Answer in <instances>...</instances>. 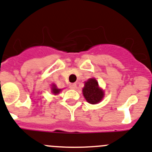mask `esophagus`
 I'll return each instance as SVG.
<instances>
[{
    "label": "esophagus",
    "instance_id": "esophagus-1",
    "mask_svg": "<svg viewBox=\"0 0 152 152\" xmlns=\"http://www.w3.org/2000/svg\"><path fill=\"white\" fill-rule=\"evenodd\" d=\"M69 87H70V89H72V90H75V89H76V87H77V84H76V83H71L70 85H69Z\"/></svg>",
    "mask_w": 152,
    "mask_h": 152
}]
</instances>
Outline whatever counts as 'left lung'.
<instances>
[{
	"label": "left lung",
	"instance_id": "8db88e82",
	"mask_svg": "<svg viewBox=\"0 0 152 152\" xmlns=\"http://www.w3.org/2000/svg\"><path fill=\"white\" fill-rule=\"evenodd\" d=\"M83 96L90 104H96L103 98L104 93L99 87L98 82L95 78H90L85 82L83 89Z\"/></svg>",
	"mask_w": 152,
	"mask_h": 152
}]
</instances>
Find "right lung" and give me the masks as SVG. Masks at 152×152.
Instances as JSON below:
<instances>
[{
	"instance_id": "add662e5",
	"label": "right lung",
	"mask_w": 152,
	"mask_h": 152,
	"mask_svg": "<svg viewBox=\"0 0 152 152\" xmlns=\"http://www.w3.org/2000/svg\"><path fill=\"white\" fill-rule=\"evenodd\" d=\"M61 91L60 89H57L56 87V85H53V87H52V92L53 94H58V93H59V92Z\"/></svg>"
}]
</instances>
